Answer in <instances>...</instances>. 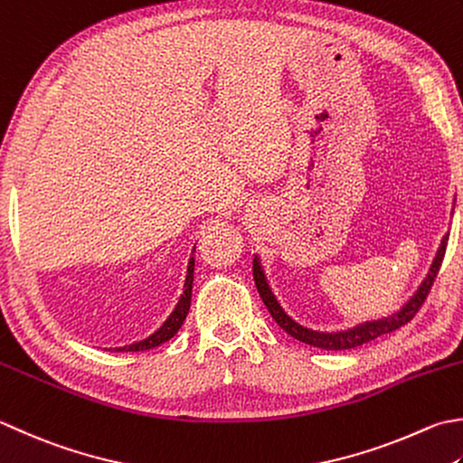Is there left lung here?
Returning a JSON list of instances; mask_svg holds the SVG:
<instances>
[{"label":"left lung","mask_w":463,"mask_h":463,"mask_svg":"<svg viewBox=\"0 0 463 463\" xmlns=\"http://www.w3.org/2000/svg\"><path fill=\"white\" fill-rule=\"evenodd\" d=\"M448 237L446 234L443 237L439 249H438V255L431 262V269L428 277H425L423 283L420 285L418 293H415L410 301L403 305L402 311H397L392 317H385V319H379V321H367L364 325H357V327L347 329V331H339V333H319V331H313V329H307L301 327V325L295 323L291 317H288L283 307L279 305V301L275 298L273 291H270V287L265 279V273H262V267L259 262V257H255L252 260V277H255V285L259 288V295L262 298V303L269 309L270 317L277 321V325L283 331H287L291 337H295L297 341H303L307 345H313V347H319V349H327V351H343V349H353V347H359L364 345V343L373 341L377 337H382L385 333H392L395 329L403 327L405 323H410L415 313L421 309V305L425 303V297L430 295L431 291V285L433 280H436L438 273H439V267H441V260L446 257V247H448Z\"/></svg>","instance_id":"left-lung-1"}]
</instances>
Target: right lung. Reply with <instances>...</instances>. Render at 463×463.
Listing matches in <instances>:
<instances>
[{
  "label": "right lung",
  "mask_w": 463,
  "mask_h": 463,
  "mask_svg": "<svg viewBox=\"0 0 463 463\" xmlns=\"http://www.w3.org/2000/svg\"><path fill=\"white\" fill-rule=\"evenodd\" d=\"M193 252H194V249H193ZM193 279H194V257H190L186 280H184V291H183V295H180L175 311H172L168 319L162 323V327L158 331H154L148 339H142V341L132 343V345H126V347H118L114 351H146L152 347H158V345H162V343H166L168 339L175 337L180 329V325L184 323L188 309H190V297H193Z\"/></svg>",
  "instance_id": "obj_1"
}]
</instances>
